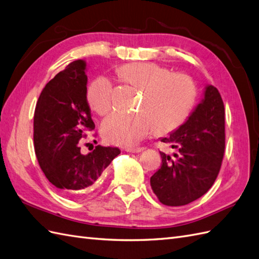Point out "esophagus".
Masks as SVG:
<instances>
[{
    "label": "esophagus",
    "mask_w": 259,
    "mask_h": 259,
    "mask_svg": "<svg viewBox=\"0 0 259 259\" xmlns=\"http://www.w3.org/2000/svg\"><path fill=\"white\" fill-rule=\"evenodd\" d=\"M144 148L143 147H137V148H128L125 149V151L127 152H131V153H139V152L143 151Z\"/></svg>",
    "instance_id": "34e87169"
}]
</instances>
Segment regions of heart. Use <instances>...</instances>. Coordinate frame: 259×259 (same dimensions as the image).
Segmentation results:
<instances>
[{"instance_id": "obj_1", "label": "heart", "mask_w": 259, "mask_h": 259, "mask_svg": "<svg viewBox=\"0 0 259 259\" xmlns=\"http://www.w3.org/2000/svg\"><path fill=\"white\" fill-rule=\"evenodd\" d=\"M119 78L142 96L135 114L114 112L102 124L106 140L119 145H135L152 130L166 135L180 128L193 110L197 86L186 73L170 72L153 62L127 63L117 69ZM88 101L98 115H107L114 104V88L107 77L91 83Z\"/></svg>"}]
</instances>
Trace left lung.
<instances>
[{"label":"left lung","instance_id":"left-lung-1","mask_svg":"<svg viewBox=\"0 0 259 259\" xmlns=\"http://www.w3.org/2000/svg\"><path fill=\"white\" fill-rule=\"evenodd\" d=\"M161 141L177 153L169 156L160 151L162 164L151 177L152 190L170 207L197 200L214 184L224 155V105L218 89L208 85L188 120Z\"/></svg>","mask_w":259,"mask_h":259}]
</instances>
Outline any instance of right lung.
I'll list each match as a JSON object with an SVG mask.
<instances>
[{"label": "right lung", "instance_id": "obj_1", "mask_svg": "<svg viewBox=\"0 0 259 259\" xmlns=\"http://www.w3.org/2000/svg\"><path fill=\"white\" fill-rule=\"evenodd\" d=\"M85 62L76 60L45 86L35 109L34 144L40 168L48 181L69 198L91 187L120 150L96 145L82 154L86 131L95 129L86 99ZM96 137V134L94 135Z\"/></svg>", "mask_w": 259, "mask_h": 259}]
</instances>
